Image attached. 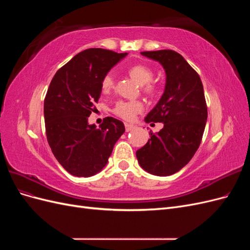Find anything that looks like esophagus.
I'll return each mask as SVG.
<instances>
[{"mask_svg":"<svg viewBox=\"0 0 250 250\" xmlns=\"http://www.w3.org/2000/svg\"><path fill=\"white\" fill-rule=\"evenodd\" d=\"M134 126L131 125V124H128V123H125V130L126 131H130L131 129H133Z\"/></svg>","mask_w":250,"mask_h":250,"instance_id":"obj_1","label":"esophagus"}]
</instances>
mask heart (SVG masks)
Returning <instances> with one entry per match:
<instances>
[{
	"instance_id": "obj_1",
	"label": "heart",
	"mask_w": 250,
	"mask_h": 250,
	"mask_svg": "<svg viewBox=\"0 0 250 250\" xmlns=\"http://www.w3.org/2000/svg\"><path fill=\"white\" fill-rule=\"evenodd\" d=\"M127 72L135 82H138L140 85H142L144 93L149 96H154L157 93V85L154 82L151 81L153 77V71L150 66L143 63L133 64L130 67H128ZM101 87L104 93L109 92L113 87V78L111 75L108 74L103 78ZM143 108L144 105L141 101H119L115 105L112 111L121 119L132 121L135 116L143 110Z\"/></svg>"
}]
</instances>
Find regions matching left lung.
<instances>
[{
	"instance_id": "8db88e82",
	"label": "left lung",
	"mask_w": 250,
	"mask_h": 250,
	"mask_svg": "<svg viewBox=\"0 0 250 250\" xmlns=\"http://www.w3.org/2000/svg\"><path fill=\"white\" fill-rule=\"evenodd\" d=\"M160 62L166 72L165 90L145 118L146 123H164L151 132L137 151L141 167L157 176H169L191 161L197 151L208 120V107L199 75L179 53L172 50L142 52Z\"/></svg>"
}]
</instances>
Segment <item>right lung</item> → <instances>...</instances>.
I'll return each mask as SVG.
<instances>
[{
    "label": "right lung",
    "mask_w": 250,
    "mask_h": 250,
    "mask_svg": "<svg viewBox=\"0 0 250 250\" xmlns=\"http://www.w3.org/2000/svg\"><path fill=\"white\" fill-rule=\"evenodd\" d=\"M126 55L84 50L60 67L50 83L43 103L47 140L58 163L74 176L99 173L125 131L124 124L112 117L99 128L88 124V117L100 98L103 78Z\"/></svg>",
    "instance_id": "add662e5"
}]
</instances>
